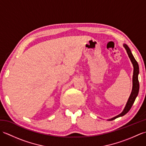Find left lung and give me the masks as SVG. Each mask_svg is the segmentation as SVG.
Instances as JSON below:
<instances>
[{"label":"left lung","instance_id":"left-lung-1","mask_svg":"<svg viewBox=\"0 0 146 146\" xmlns=\"http://www.w3.org/2000/svg\"><path fill=\"white\" fill-rule=\"evenodd\" d=\"M123 47H124L125 49H126L130 60H131L132 63L133 64V67H134V73H133V76H132V90L131 95H130L129 100L127 102L125 107L122 112L120 113L119 115H117L116 117L111 118V119H108V120H113L114 119H115L116 118L123 116L124 115H125L130 110V109L131 108L132 105L134 104L135 98L137 97L138 94H139V80H138V75L139 73V64L137 63V61L135 60L134 56L132 55L131 49H130V48L128 47V46L124 44H123Z\"/></svg>","mask_w":146,"mask_h":146}]
</instances>
